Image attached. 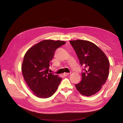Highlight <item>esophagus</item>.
<instances>
[{"label": "esophagus", "mask_w": 123, "mask_h": 123, "mask_svg": "<svg viewBox=\"0 0 123 123\" xmlns=\"http://www.w3.org/2000/svg\"><path fill=\"white\" fill-rule=\"evenodd\" d=\"M69 73H64L63 74V76H67L69 75Z\"/></svg>", "instance_id": "34e87169"}]
</instances>
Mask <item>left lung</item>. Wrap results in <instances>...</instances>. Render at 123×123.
Listing matches in <instances>:
<instances>
[{
  "label": "left lung",
  "instance_id": "left-lung-1",
  "mask_svg": "<svg viewBox=\"0 0 123 123\" xmlns=\"http://www.w3.org/2000/svg\"><path fill=\"white\" fill-rule=\"evenodd\" d=\"M81 66H84L82 80L75 85L79 93L89 97L100 90L109 76L110 62L105 53L92 42L78 39L70 41Z\"/></svg>",
  "mask_w": 123,
  "mask_h": 123
}]
</instances>
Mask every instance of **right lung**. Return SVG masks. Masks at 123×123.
<instances>
[{
	"label": "right lung",
	"instance_id": "right-lung-1",
	"mask_svg": "<svg viewBox=\"0 0 123 123\" xmlns=\"http://www.w3.org/2000/svg\"><path fill=\"white\" fill-rule=\"evenodd\" d=\"M65 43L62 41L43 40L31 47L25 54L22 74L36 97L48 98L56 91L62 79L49 73V66L56 50Z\"/></svg>",
	"mask_w": 123,
	"mask_h": 123
}]
</instances>
